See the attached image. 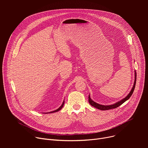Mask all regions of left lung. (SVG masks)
Masks as SVG:
<instances>
[{
	"instance_id": "1",
	"label": "left lung",
	"mask_w": 148,
	"mask_h": 148,
	"mask_svg": "<svg viewBox=\"0 0 148 148\" xmlns=\"http://www.w3.org/2000/svg\"><path fill=\"white\" fill-rule=\"evenodd\" d=\"M136 71H135V80H134V86L131 90V91L130 92V93L127 95V96H126L124 98H123L122 99L118 101L117 102H115V103H113L112 105H101V104H99L95 102H94L90 97V94L88 96V101L89 103H90V105L91 106L100 110H111V109H114V108H116L117 107H118L119 106H120L121 105H122L123 103H124L126 101H127L128 99H129V98L131 97V95H132V93L134 91L135 87V84H136Z\"/></svg>"
}]
</instances>
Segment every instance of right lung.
<instances>
[{"label":"right lung","instance_id":"1","mask_svg":"<svg viewBox=\"0 0 148 148\" xmlns=\"http://www.w3.org/2000/svg\"><path fill=\"white\" fill-rule=\"evenodd\" d=\"M64 100L63 101V102H62V103L61 104V106L58 108V109H57L56 110H54V111H51V112H47V113H45V114H49V113H53V112H58V111H59L60 110H61L62 109V108L63 107V105H64Z\"/></svg>","mask_w":148,"mask_h":148}]
</instances>
